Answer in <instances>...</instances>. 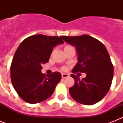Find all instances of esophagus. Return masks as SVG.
<instances>
[{"label":"esophagus","instance_id":"obj_1","mask_svg":"<svg viewBox=\"0 0 123 123\" xmlns=\"http://www.w3.org/2000/svg\"><path fill=\"white\" fill-rule=\"evenodd\" d=\"M67 77H69L68 74H66V73H62V79H65V78H67Z\"/></svg>","mask_w":123,"mask_h":123}]
</instances>
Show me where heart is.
<instances>
[{
  "instance_id": "heart-1",
  "label": "heart",
  "mask_w": 123,
  "mask_h": 123,
  "mask_svg": "<svg viewBox=\"0 0 123 123\" xmlns=\"http://www.w3.org/2000/svg\"><path fill=\"white\" fill-rule=\"evenodd\" d=\"M69 46H66L65 47H64V48H68V47H69Z\"/></svg>"
}]
</instances>
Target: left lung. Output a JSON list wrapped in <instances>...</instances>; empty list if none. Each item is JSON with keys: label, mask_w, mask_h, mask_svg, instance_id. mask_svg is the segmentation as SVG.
<instances>
[{"label": "left lung", "mask_w": 123, "mask_h": 123, "mask_svg": "<svg viewBox=\"0 0 123 123\" xmlns=\"http://www.w3.org/2000/svg\"><path fill=\"white\" fill-rule=\"evenodd\" d=\"M68 44L76 47L78 62L72 73L83 72L82 80L74 74L70 76L75 84L69 89L74 100L86 105H94L104 98L110 89L114 67L104 44L98 39L84 34L79 36H61Z\"/></svg>", "instance_id": "obj_1"}]
</instances>
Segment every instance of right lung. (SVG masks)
<instances>
[{
  "instance_id": "obj_1",
  "label": "right lung",
  "mask_w": 123,
  "mask_h": 123,
  "mask_svg": "<svg viewBox=\"0 0 123 123\" xmlns=\"http://www.w3.org/2000/svg\"><path fill=\"white\" fill-rule=\"evenodd\" d=\"M63 43L61 36L37 34L27 37L19 45L11 66V79L24 101L31 104L40 103L54 93L61 74L56 71L44 75L41 65L49 61L53 48Z\"/></svg>"
}]
</instances>
